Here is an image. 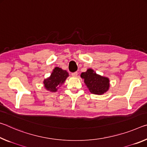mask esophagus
<instances>
[{
    "instance_id": "1",
    "label": "esophagus",
    "mask_w": 147,
    "mask_h": 147,
    "mask_svg": "<svg viewBox=\"0 0 147 147\" xmlns=\"http://www.w3.org/2000/svg\"><path fill=\"white\" fill-rule=\"evenodd\" d=\"M78 73L77 71L73 72V73H71V76L73 77H77V76H78Z\"/></svg>"
}]
</instances>
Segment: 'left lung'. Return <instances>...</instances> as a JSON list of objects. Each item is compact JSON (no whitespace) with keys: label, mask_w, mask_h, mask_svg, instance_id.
<instances>
[{"label":"left lung","mask_w":147,"mask_h":147,"mask_svg":"<svg viewBox=\"0 0 147 147\" xmlns=\"http://www.w3.org/2000/svg\"><path fill=\"white\" fill-rule=\"evenodd\" d=\"M81 77L84 79V82L91 93L101 95L109 89V79L98 75L92 69H88L86 72H83Z\"/></svg>","instance_id":"1"}]
</instances>
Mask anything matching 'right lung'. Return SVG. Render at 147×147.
<instances>
[{
	"label": "right lung",
	"instance_id": "obj_1",
	"mask_svg": "<svg viewBox=\"0 0 147 147\" xmlns=\"http://www.w3.org/2000/svg\"><path fill=\"white\" fill-rule=\"evenodd\" d=\"M68 77V73L59 67H56L53 71L51 76L45 79L44 84L45 88L51 92H56L58 86L64 83Z\"/></svg>",
	"mask_w": 147,
	"mask_h": 147
}]
</instances>
